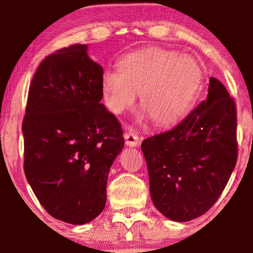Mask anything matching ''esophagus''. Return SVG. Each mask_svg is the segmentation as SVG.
I'll list each match as a JSON object with an SVG mask.
<instances>
[{"label": "esophagus", "mask_w": 253, "mask_h": 253, "mask_svg": "<svg viewBox=\"0 0 253 253\" xmlns=\"http://www.w3.org/2000/svg\"><path fill=\"white\" fill-rule=\"evenodd\" d=\"M124 138H125V143L127 146L135 147L139 145V138L135 131H127L124 134Z\"/></svg>", "instance_id": "1"}]
</instances>
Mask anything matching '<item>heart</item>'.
I'll return each instance as SVG.
<instances>
[{
    "label": "heart",
    "mask_w": 253,
    "mask_h": 253,
    "mask_svg": "<svg viewBox=\"0 0 253 253\" xmlns=\"http://www.w3.org/2000/svg\"><path fill=\"white\" fill-rule=\"evenodd\" d=\"M202 87V69L196 60L178 52L148 49L131 53L118 63V71L107 70L101 78L105 105L122 114L135 104L154 124L169 126L194 106Z\"/></svg>",
    "instance_id": "1"
}]
</instances>
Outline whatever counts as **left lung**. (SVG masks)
<instances>
[{
  "label": "left lung",
  "mask_w": 253,
  "mask_h": 253,
  "mask_svg": "<svg viewBox=\"0 0 253 253\" xmlns=\"http://www.w3.org/2000/svg\"><path fill=\"white\" fill-rule=\"evenodd\" d=\"M149 191L163 215L186 222L203 215L223 192L237 164V108L219 80L207 99L168 131L144 139Z\"/></svg>",
  "instance_id": "1"
}]
</instances>
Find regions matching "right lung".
<instances>
[{"instance_id":"1","label":"right lung","mask_w":253,"mask_h":253,"mask_svg":"<svg viewBox=\"0 0 253 253\" xmlns=\"http://www.w3.org/2000/svg\"><path fill=\"white\" fill-rule=\"evenodd\" d=\"M102 67L74 44L49 54L29 88L24 173L51 216L81 225L102 212L123 129L101 104Z\"/></svg>"}]
</instances>
